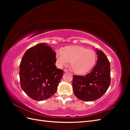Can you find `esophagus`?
Here are the masks:
<instances>
[{
	"instance_id": "1",
	"label": "esophagus",
	"mask_w": 130,
	"mask_h": 130,
	"mask_svg": "<svg viewBox=\"0 0 130 130\" xmlns=\"http://www.w3.org/2000/svg\"><path fill=\"white\" fill-rule=\"evenodd\" d=\"M63 71H64L65 73H68L69 72V70L68 69H65Z\"/></svg>"
}]
</instances>
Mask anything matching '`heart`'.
I'll return each instance as SVG.
<instances>
[{
    "instance_id": "heart-1",
    "label": "heart",
    "mask_w": 130,
    "mask_h": 130,
    "mask_svg": "<svg viewBox=\"0 0 130 130\" xmlns=\"http://www.w3.org/2000/svg\"><path fill=\"white\" fill-rule=\"evenodd\" d=\"M55 57L59 67L67 65L70 62L73 72L78 75L84 74L90 71L96 59V54L93 50L79 46H67L62 51L57 50Z\"/></svg>"
}]
</instances>
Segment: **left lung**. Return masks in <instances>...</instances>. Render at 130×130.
<instances>
[{
	"label": "left lung",
	"instance_id": "left-lung-1",
	"mask_svg": "<svg viewBox=\"0 0 130 130\" xmlns=\"http://www.w3.org/2000/svg\"><path fill=\"white\" fill-rule=\"evenodd\" d=\"M95 50L98 59L93 70L85 76H73L74 93L82 101H93L100 98L111 83L109 60L102 51Z\"/></svg>",
	"mask_w": 130,
	"mask_h": 130
}]
</instances>
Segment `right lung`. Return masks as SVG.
I'll return each mask as SVG.
<instances>
[{
  "instance_id": "add662e5",
  "label": "right lung",
  "mask_w": 130,
  "mask_h": 130,
  "mask_svg": "<svg viewBox=\"0 0 130 130\" xmlns=\"http://www.w3.org/2000/svg\"><path fill=\"white\" fill-rule=\"evenodd\" d=\"M55 52L45 43L27 50L19 66L22 89L32 99L46 100L56 93L63 71L55 66Z\"/></svg>"
}]
</instances>
